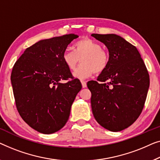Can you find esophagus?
Here are the masks:
<instances>
[{
  "instance_id": "1",
  "label": "esophagus",
  "mask_w": 160,
  "mask_h": 160,
  "mask_svg": "<svg viewBox=\"0 0 160 160\" xmlns=\"http://www.w3.org/2000/svg\"><path fill=\"white\" fill-rule=\"evenodd\" d=\"M81 83H82V88H86V86H87L86 82H85V81L81 80Z\"/></svg>"
}]
</instances>
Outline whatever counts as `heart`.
Masks as SVG:
<instances>
[{
  "label": "heart",
  "mask_w": 160,
  "mask_h": 160,
  "mask_svg": "<svg viewBox=\"0 0 160 160\" xmlns=\"http://www.w3.org/2000/svg\"><path fill=\"white\" fill-rule=\"evenodd\" d=\"M74 51L65 50L62 60L69 70H74L81 58L82 64L74 72L80 79L91 77L94 73H102L109 64V55L102 48V45L90 38L78 40L74 44Z\"/></svg>",
  "instance_id": "heart-1"
}]
</instances>
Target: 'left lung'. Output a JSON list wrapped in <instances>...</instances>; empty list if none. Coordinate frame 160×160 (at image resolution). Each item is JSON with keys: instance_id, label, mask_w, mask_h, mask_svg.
<instances>
[{"instance_id": "left-lung-1", "label": "left lung", "mask_w": 160, "mask_h": 160, "mask_svg": "<svg viewBox=\"0 0 160 160\" xmlns=\"http://www.w3.org/2000/svg\"><path fill=\"white\" fill-rule=\"evenodd\" d=\"M107 47L109 64L97 81L87 86L98 123L110 131L125 129L142 112L149 87V75L136 46L114 34H92Z\"/></svg>"}]
</instances>
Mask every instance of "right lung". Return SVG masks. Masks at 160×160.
Masks as SVG:
<instances>
[{"label": "right lung", "instance_id": "1", "mask_svg": "<svg viewBox=\"0 0 160 160\" xmlns=\"http://www.w3.org/2000/svg\"><path fill=\"white\" fill-rule=\"evenodd\" d=\"M78 38L69 34L40 40L27 48L13 67L11 80L18 112L42 133H53L64 127L82 88L62 60L67 46Z\"/></svg>", "mask_w": 160, "mask_h": 160}]
</instances>
